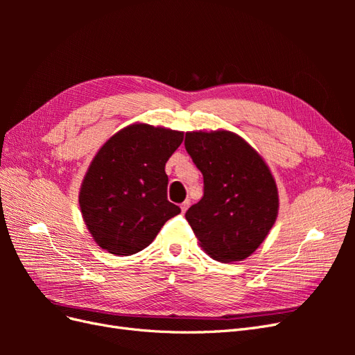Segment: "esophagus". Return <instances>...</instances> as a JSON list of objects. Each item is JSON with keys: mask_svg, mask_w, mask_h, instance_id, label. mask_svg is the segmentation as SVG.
Wrapping results in <instances>:
<instances>
[{"mask_svg": "<svg viewBox=\"0 0 355 355\" xmlns=\"http://www.w3.org/2000/svg\"><path fill=\"white\" fill-rule=\"evenodd\" d=\"M189 204H191V201L189 200H185L184 202L180 204V210H182V213H185L187 210H188V207H189Z\"/></svg>", "mask_w": 355, "mask_h": 355, "instance_id": "34e87169", "label": "esophagus"}]
</instances>
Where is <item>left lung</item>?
Listing matches in <instances>:
<instances>
[{
  "instance_id": "8db88e82",
  "label": "left lung",
  "mask_w": 355,
  "mask_h": 355,
  "mask_svg": "<svg viewBox=\"0 0 355 355\" xmlns=\"http://www.w3.org/2000/svg\"><path fill=\"white\" fill-rule=\"evenodd\" d=\"M187 153L202 173L204 196L185 213L200 245L223 263L249 257L278 214V191L263 158L228 130L188 132Z\"/></svg>"
}]
</instances>
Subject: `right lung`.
I'll return each mask as SVG.
<instances>
[{
    "instance_id": "1",
    "label": "right lung",
    "mask_w": 355,
    "mask_h": 355,
    "mask_svg": "<svg viewBox=\"0 0 355 355\" xmlns=\"http://www.w3.org/2000/svg\"><path fill=\"white\" fill-rule=\"evenodd\" d=\"M184 132L132 124L103 144L84 176L80 207L103 250L130 256L154 241L180 209L167 200L166 163Z\"/></svg>"
}]
</instances>
